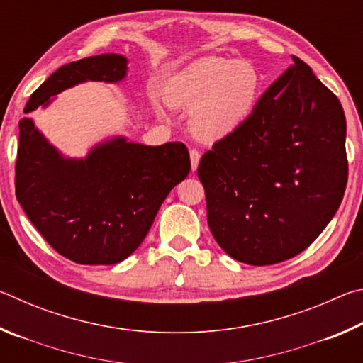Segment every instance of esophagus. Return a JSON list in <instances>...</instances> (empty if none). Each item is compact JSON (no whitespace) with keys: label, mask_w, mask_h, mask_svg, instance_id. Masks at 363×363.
<instances>
[{"label":"esophagus","mask_w":363,"mask_h":363,"mask_svg":"<svg viewBox=\"0 0 363 363\" xmlns=\"http://www.w3.org/2000/svg\"><path fill=\"white\" fill-rule=\"evenodd\" d=\"M190 163H192V171H195L199 168V163H200V152L192 149L190 150Z\"/></svg>","instance_id":"1"}]
</instances>
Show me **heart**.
I'll return each mask as SVG.
<instances>
[{
    "label": "heart",
    "mask_w": 363,
    "mask_h": 363,
    "mask_svg": "<svg viewBox=\"0 0 363 363\" xmlns=\"http://www.w3.org/2000/svg\"><path fill=\"white\" fill-rule=\"evenodd\" d=\"M262 77L248 60L208 56L171 79L167 99L190 112L189 128L201 143L232 136L250 120L259 99Z\"/></svg>",
    "instance_id": "b5f03b06"
}]
</instances>
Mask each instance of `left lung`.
Returning <instances> with one entry per match:
<instances>
[{
	"instance_id": "8db88e82",
	"label": "left lung",
	"mask_w": 363,
	"mask_h": 363,
	"mask_svg": "<svg viewBox=\"0 0 363 363\" xmlns=\"http://www.w3.org/2000/svg\"><path fill=\"white\" fill-rule=\"evenodd\" d=\"M213 237L233 259L269 266L299 255L341 205L346 116L303 60L269 86L250 120L200 160Z\"/></svg>"
}]
</instances>
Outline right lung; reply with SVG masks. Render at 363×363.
<instances>
[{"label":"right lung","instance_id":"obj_1","mask_svg":"<svg viewBox=\"0 0 363 363\" xmlns=\"http://www.w3.org/2000/svg\"><path fill=\"white\" fill-rule=\"evenodd\" d=\"M128 59L101 54L60 67L30 96L23 113L48 107L86 82L120 83ZM182 143L144 145L113 136L83 158L65 157L28 116L19 121L16 196L45 240L78 264H116L133 255L171 189L187 177Z\"/></svg>","mask_w":363,"mask_h":363}]
</instances>
